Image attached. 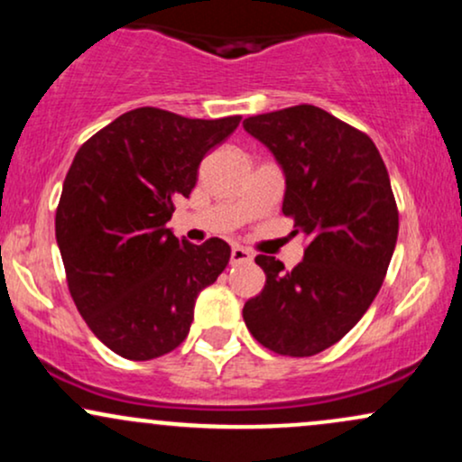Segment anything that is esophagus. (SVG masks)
<instances>
[{"instance_id": "esophagus-1", "label": "esophagus", "mask_w": 462, "mask_h": 462, "mask_svg": "<svg viewBox=\"0 0 462 462\" xmlns=\"http://www.w3.org/2000/svg\"><path fill=\"white\" fill-rule=\"evenodd\" d=\"M252 252H249V249H245V247H241V245H235L232 247V252H230V261H232V264H241V263H249L252 261Z\"/></svg>"}]
</instances>
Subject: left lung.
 I'll return each mask as SVG.
<instances>
[{"label":"left lung","mask_w":462,"mask_h":462,"mask_svg":"<svg viewBox=\"0 0 462 462\" xmlns=\"http://www.w3.org/2000/svg\"><path fill=\"white\" fill-rule=\"evenodd\" d=\"M286 176L282 213L306 236L304 261L258 254L267 282L243 319L261 346L315 356L341 341L378 295L393 256L400 213L378 147L365 132L310 104L243 121Z\"/></svg>","instance_id":"1"}]
</instances>
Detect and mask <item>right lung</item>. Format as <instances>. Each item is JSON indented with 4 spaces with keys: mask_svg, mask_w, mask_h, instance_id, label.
<instances>
[{
    "mask_svg": "<svg viewBox=\"0 0 462 462\" xmlns=\"http://www.w3.org/2000/svg\"><path fill=\"white\" fill-rule=\"evenodd\" d=\"M241 115L189 119L143 106L79 147L56 208V241L79 315L128 360L169 354L187 338L199 291L230 261V245L173 236V201Z\"/></svg>",
    "mask_w": 462,
    "mask_h": 462,
    "instance_id": "obj_1",
    "label": "right lung"
}]
</instances>
